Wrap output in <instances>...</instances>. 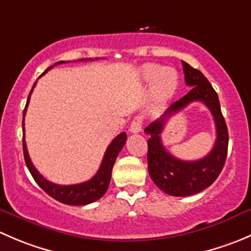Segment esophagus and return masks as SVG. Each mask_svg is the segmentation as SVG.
<instances>
[{
  "mask_svg": "<svg viewBox=\"0 0 251 251\" xmlns=\"http://www.w3.org/2000/svg\"><path fill=\"white\" fill-rule=\"evenodd\" d=\"M142 123H143V118L141 115L135 116L133 120L131 121L130 125V132L131 133H138L142 131Z\"/></svg>",
  "mask_w": 251,
  "mask_h": 251,
  "instance_id": "1",
  "label": "esophagus"
}]
</instances>
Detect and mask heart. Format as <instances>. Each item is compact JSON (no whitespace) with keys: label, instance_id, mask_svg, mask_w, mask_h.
<instances>
[{"label":"heart","instance_id":"obj_1","mask_svg":"<svg viewBox=\"0 0 251 251\" xmlns=\"http://www.w3.org/2000/svg\"><path fill=\"white\" fill-rule=\"evenodd\" d=\"M142 76L146 81H154V96L159 103L170 100L177 86L176 73L171 69H161L158 65H147L142 70Z\"/></svg>","mask_w":251,"mask_h":251}]
</instances>
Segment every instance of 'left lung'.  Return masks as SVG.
<instances>
[{"mask_svg": "<svg viewBox=\"0 0 251 251\" xmlns=\"http://www.w3.org/2000/svg\"><path fill=\"white\" fill-rule=\"evenodd\" d=\"M184 80L191 91L181 100L170 105L163 116L144 128L151 137L148 143V171L154 183L163 192L174 197H187L199 193L219 177L226 161L228 149V131L221 113L217 93L203 73L182 62ZM204 102L214 116L217 126V141L210 153L204 158L186 162L175 158L165 149L160 135L167 119L173 113L185 107L189 102Z\"/></svg>", "mask_w": 251, "mask_h": 251, "instance_id": "left-lung-1", "label": "left lung"}]
</instances>
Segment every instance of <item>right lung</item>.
I'll use <instances>...</instances> for the list:
<instances>
[{
  "label": "right lung",
  "mask_w": 251,
  "mask_h": 251,
  "mask_svg": "<svg viewBox=\"0 0 251 251\" xmlns=\"http://www.w3.org/2000/svg\"><path fill=\"white\" fill-rule=\"evenodd\" d=\"M82 60H90V59H82ZM65 62H58L54 65L62 64ZM53 65H50L44 74H46L50 69H52ZM42 74V75H44ZM41 75V76H42ZM35 85L32 86L31 91L29 93V97H27L26 105H25L24 113H23V151H24V159L25 164H26L27 169H29L30 174L34 177L35 182L44 189L48 196L52 197L55 201H60L63 204L67 205H86L93 203V201H98L100 198H102L103 196L107 192L108 187H109L110 178H111V170H113L114 163H115L116 158H118V154L120 153V151L123 149V147L125 146V142L127 136L126 132H121L120 135L116 136L109 147L105 151L104 156H103L102 164H100V168L98 169L97 174L92 177L88 181L82 182V183L77 184H69V186H62V184H55L53 182L47 181L39 171L36 170V168L34 166V164L30 160L29 153H27L26 149V142H25V131H24V116L26 114V108L29 105V100L30 96H31L32 91H34Z\"/></svg>",
  "instance_id": "1"
}]
</instances>
